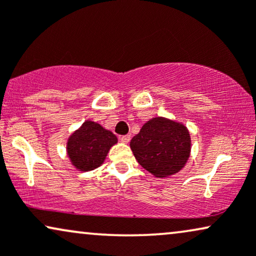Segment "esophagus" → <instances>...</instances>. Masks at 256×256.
<instances>
[{
  "instance_id": "1",
  "label": "esophagus",
  "mask_w": 256,
  "mask_h": 256,
  "mask_svg": "<svg viewBox=\"0 0 256 256\" xmlns=\"http://www.w3.org/2000/svg\"><path fill=\"white\" fill-rule=\"evenodd\" d=\"M120 141L124 142V144H128L130 141V135H122L120 136Z\"/></svg>"
}]
</instances>
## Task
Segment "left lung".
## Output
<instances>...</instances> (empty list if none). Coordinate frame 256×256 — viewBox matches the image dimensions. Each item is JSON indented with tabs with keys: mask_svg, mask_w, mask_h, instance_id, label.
Masks as SVG:
<instances>
[{
	"mask_svg": "<svg viewBox=\"0 0 256 256\" xmlns=\"http://www.w3.org/2000/svg\"><path fill=\"white\" fill-rule=\"evenodd\" d=\"M138 164L156 178H168L180 172L190 155V135L180 122L154 118L142 126L130 141Z\"/></svg>",
	"mask_w": 256,
	"mask_h": 256,
	"instance_id": "8db88e82",
	"label": "left lung"
}]
</instances>
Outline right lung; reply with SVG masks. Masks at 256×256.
<instances>
[{
  "mask_svg": "<svg viewBox=\"0 0 256 256\" xmlns=\"http://www.w3.org/2000/svg\"><path fill=\"white\" fill-rule=\"evenodd\" d=\"M118 144L110 130L90 120L69 136L67 154L72 164L81 172H89L104 164L109 149Z\"/></svg>",
  "mask_w": 256,
  "mask_h": 256,
  "instance_id": "right-lung-1",
  "label": "right lung"
}]
</instances>
